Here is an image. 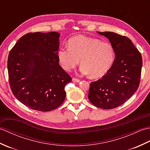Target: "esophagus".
Listing matches in <instances>:
<instances>
[{
    "instance_id": "1",
    "label": "esophagus",
    "mask_w": 150,
    "mask_h": 150,
    "mask_svg": "<svg viewBox=\"0 0 150 150\" xmlns=\"http://www.w3.org/2000/svg\"><path fill=\"white\" fill-rule=\"evenodd\" d=\"M72 81H73V82H79L81 81L80 80H79V79H75V78H73V79H72Z\"/></svg>"
}]
</instances>
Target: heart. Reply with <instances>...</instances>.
Masks as SVG:
<instances>
[{
  "mask_svg": "<svg viewBox=\"0 0 150 150\" xmlns=\"http://www.w3.org/2000/svg\"><path fill=\"white\" fill-rule=\"evenodd\" d=\"M57 56L59 63L66 71H71L81 60L82 74L98 78L106 74L112 66L115 50L110 43L78 35L69 40L68 47L60 48Z\"/></svg>",
  "mask_w": 150,
  "mask_h": 150,
  "instance_id": "b5f03b06",
  "label": "heart"
}]
</instances>
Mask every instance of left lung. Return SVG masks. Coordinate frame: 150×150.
Instances as JSON below:
<instances>
[{
    "label": "left lung",
    "instance_id": "obj_1",
    "mask_svg": "<svg viewBox=\"0 0 150 150\" xmlns=\"http://www.w3.org/2000/svg\"><path fill=\"white\" fill-rule=\"evenodd\" d=\"M97 33L109 39L115 60L106 75L90 84L88 98L98 108L113 109L123 104L138 89L142 59L129 38L110 31Z\"/></svg>",
    "mask_w": 150,
    "mask_h": 150
}]
</instances>
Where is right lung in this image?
Returning a JSON list of instances; mask_svg holds the SVG:
<instances>
[{"mask_svg": "<svg viewBox=\"0 0 150 150\" xmlns=\"http://www.w3.org/2000/svg\"><path fill=\"white\" fill-rule=\"evenodd\" d=\"M58 32L29 33L18 40L8 59L13 94L33 110L50 111L64 101L71 78L59 65Z\"/></svg>", "mask_w": 150, "mask_h": 150, "instance_id": "1", "label": "right lung"}]
</instances>
